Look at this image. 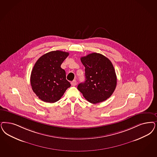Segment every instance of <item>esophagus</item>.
<instances>
[{
	"instance_id": "esophagus-1",
	"label": "esophagus",
	"mask_w": 157,
	"mask_h": 157,
	"mask_svg": "<svg viewBox=\"0 0 157 157\" xmlns=\"http://www.w3.org/2000/svg\"><path fill=\"white\" fill-rule=\"evenodd\" d=\"M71 85L72 86H76V81L75 80H74L73 81L71 82Z\"/></svg>"
}]
</instances>
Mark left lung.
I'll list each match as a JSON object with an SVG mask.
<instances>
[{
    "mask_svg": "<svg viewBox=\"0 0 157 157\" xmlns=\"http://www.w3.org/2000/svg\"><path fill=\"white\" fill-rule=\"evenodd\" d=\"M85 67V81L78 86L83 97L92 103L106 100L117 86V75L111 61L103 54L93 53L81 58Z\"/></svg>",
    "mask_w": 157,
    "mask_h": 157,
    "instance_id": "left-lung-1",
    "label": "left lung"
}]
</instances>
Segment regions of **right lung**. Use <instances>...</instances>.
Here are the masks:
<instances>
[{"instance_id":"1","label":"right lung","mask_w":157,"mask_h":157,"mask_svg":"<svg viewBox=\"0 0 157 157\" xmlns=\"http://www.w3.org/2000/svg\"><path fill=\"white\" fill-rule=\"evenodd\" d=\"M69 53L59 50L50 52L37 60L31 74V85L39 99L46 103L59 101L71 86L61 65Z\"/></svg>"}]
</instances>
